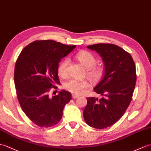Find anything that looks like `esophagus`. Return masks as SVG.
Here are the masks:
<instances>
[{
  "instance_id": "esophagus-1",
  "label": "esophagus",
  "mask_w": 151,
  "mask_h": 151,
  "mask_svg": "<svg viewBox=\"0 0 151 151\" xmlns=\"http://www.w3.org/2000/svg\"><path fill=\"white\" fill-rule=\"evenodd\" d=\"M72 97H73V99H78V98L79 97V96L76 95V94H72Z\"/></svg>"
}]
</instances>
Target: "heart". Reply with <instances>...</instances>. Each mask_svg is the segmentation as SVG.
Listing matches in <instances>:
<instances>
[{"label": "heart", "mask_w": 151, "mask_h": 151, "mask_svg": "<svg viewBox=\"0 0 151 151\" xmlns=\"http://www.w3.org/2000/svg\"><path fill=\"white\" fill-rule=\"evenodd\" d=\"M80 64L87 69V75L89 78L95 81L99 80L102 73V69L99 66H96V59L94 55L87 51H81L75 56ZM69 64L68 58L63 59L58 66V75L64 77L68 73V68ZM89 86V83L86 80H78L70 78L64 84V87L68 91L76 94H81L84 93L86 89Z\"/></svg>", "instance_id": "obj_1"}]
</instances>
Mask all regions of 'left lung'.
<instances>
[{"label": "left lung", "instance_id": "8db88e82", "mask_svg": "<svg viewBox=\"0 0 151 151\" xmlns=\"http://www.w3.org/2000/svg\"><path fill=\"white\" fill-rule=\"evenodd\" d=\"M87 47L102 58L103 77L94 91L104 97L87 98L83 115L91 127L105 129L120 120L131 103L136 81L135 64L131 55L116 45L96 44Z\"/></svg>", "mask_w": 151, "mask_h": 151}]
</instances>
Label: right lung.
<instances>
[{"label":"right lung","instance_id":"add662e5","mask_svg":"<svg viewBox=\"0 0 151 151\" xmlns=\"http://www.w3.org/2000/svg\"><path fill=\"white\" fill-rule=\"evenodd\" d=\"M76 45L51 40H36L21 51L15 64L14 82L20 107L29 120L40 127L57 124L64 107L71 100V93L62 90L50 97L51 89L60 83L58 66Z\"/></svg>","mask_w":151,"mask_h":151}]
</instances>
